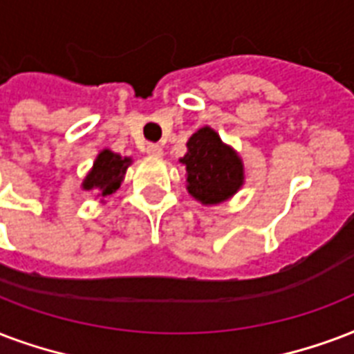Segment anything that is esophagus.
<instances>
[{
	"label": "esophagus",
	"instance_id": "esophagus-1",
	"mask_svg": "<svg viewBox=\"0 0 354 354\" xmlns=\"http://www.w3.org/2000/svg\"><path fill=\"white\" fill-rule=\"evenodd\" d=\"M147 152L150 153V156H156V158H159V156H163V148L159 147V145H148Z\"/></svg>",
	"mask_w": 354,
	"mask_h": 354
}]
</instances>
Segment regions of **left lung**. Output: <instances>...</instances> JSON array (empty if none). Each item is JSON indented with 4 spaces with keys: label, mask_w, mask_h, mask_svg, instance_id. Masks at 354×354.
<instances>
[{
    "label": "left lung",
    "mask_w": 354,
    "mask_h": 354,
    "mask_svg": "<svg viewBox=\"0 0 354 354\" xmlns=\"http://www.w3.org/2000/svg\"><path fill=\"white\" fill-rule=\"evenodd\" d=\"M180 161L187 169V191L202 204H219L241 187V159L207 126L189 139Z\"/></svg>",
    "instance_id": "obj_1"
}]
</instances>
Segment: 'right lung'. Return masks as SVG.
<instances>
[{
	"label": "right lung",
	"instance_id": "obj_1",
	"mask_svg": "<svg viewBox=\"0 0 354 354\" xmlns=\"http://www.w3.org/2000/svg\"><path fill=\"white\" fill-rule=\"evenodd\" d=\"M131 163L129 158H120L117 153H113L111 150H104L98 153V158L94 161L93 171L88 172L85 182H83V189H96L100 196L113 195L122 182L126 169Z\"/></svg>",
	"mask_w": 354,
	"mask_h": 354
}]
</instances>
